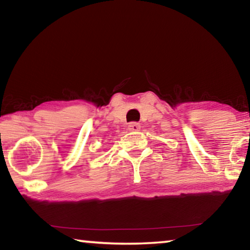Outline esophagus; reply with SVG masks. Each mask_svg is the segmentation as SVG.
Here are the masks:
<instances>
[{"instance_id": "esophagus-1", "label": "esophagus", "mask_w": 250, "mask_h": 250, "mask_svg": "<svg viewBox=\"0 0 250 250\" xmlns=\"http://www.w3.org/2000/svg\"><path fill=\"white\" fill-rule=\"evenodd\" d=\"M128 128H129L130 131H139L141 126H140L139 124H138V122H130Z\"/></svg>"}]
</instances>
